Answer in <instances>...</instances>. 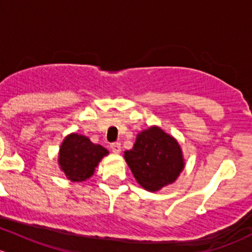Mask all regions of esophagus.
Segmentation results:
<instances>
[{
    "instance_id": "obj_1",
    "label": "esophagus",
    "mask_w": 252,
    "mask_h": 252,
    "mask_svg": "<svg viewBox=\"0 0 252 252\" xmlns=\"http://www.w3.org/2000/svg\"><path fill=\"white\" fill-rule=\"evenodd\" d=\"M110 149H112L113 153H115V154H119L122 150V147H121V143H112L110 144Z\"/></svg>"
}]
</instances>
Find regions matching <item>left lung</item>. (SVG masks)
Wrapping results in <instances>:
<instances>
[{
    "label": "left lung",
    "instance_id": "1",
    "mask_svg": "<svg viewBox=\"0 0 252 252\" xmlns=\"http://www.w3.org/2000/svg\"><path fill=\"white\" fill-rule=\"evenodd\" d=\"M124 158L135 180L148 191L173 184L185 165L179 143L157 126L140 131Z\"/></svg>",
    "mask_w": 252,
    "mask_h": 252
}]
</instances>
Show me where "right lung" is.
Segmentation results:
<instances>
[{"label":"right lung","instance_id":"1","mask_svg":"<svg viewBox=\"0 0 252 252\" xmlns=\"http://www.w3.org/2000/svg\"><path fill=\"white\" fill-rule=\"evenodd\" d=\"M108 150L93 144L89 138L72 133L64 138L58 154V164L70 182H84L94 174L98 163Z\"/></svg>","mask_w":252,"mask_h":252}]
</instances>
